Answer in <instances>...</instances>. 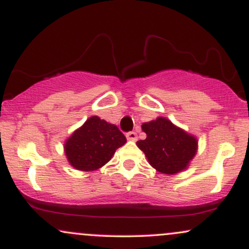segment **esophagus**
Here are the masks:
<instances>
[{
	"label": "esophagus",
	"mask_w": 249,
	"mask_h": 249,
	"mask_svg": "<svg viewBox=\"0 0 249 249\" xmlns=\"http://www.w3.org/2000/svg\"><path fill=\"white\" fill-rule=\"evenodd\" d=\"M126 138L131 142H136L137 138H138V136H137V133L134 132V131H131V132L126 133Z\"/></svg>",
	"instance_id": "obj_1"
}]
</instances>
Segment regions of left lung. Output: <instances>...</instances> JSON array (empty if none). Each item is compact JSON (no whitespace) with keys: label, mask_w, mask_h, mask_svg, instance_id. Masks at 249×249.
<instances>
[{"label":"left lung","mask_w":249,"mask_h":249,"mask_svg":"<svg viewBox=\"0 0 249 249\" xmlns=\"http://www.w3.org/2000/svg\"><path fill=\"white\" fill-rule=\"evenodd\" d=\"M142 130L146 133V139L137 142V146L145 153L151 166L158 172H181L196 156L198 148L196 137L164 117L144 123Z\"/></svg>","instance_id":"left-lung-1"}]
</instances>
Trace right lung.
<instances>
[{
    "instance_id": "obj_1",
    "label": "right lung",
    "mask_w": 249,
    "mask_h": 249,
    "mask_svg": "<svg viewBox=\"0 0 249 249\" xmlns=\"http://www.w3.org/2000/svg\"><path fill=\"white\" fill-rule=\"evenodd\" d=\"M126 138L116 125L92 116L77 128L64 144L70 165L79 171H95L112 158Z\"/></svg>"
}]
</instances>
